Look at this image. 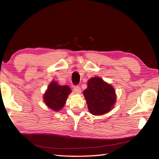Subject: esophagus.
<instances>
[{"instance_id":"obj_1","label":"esophagus","mask_w":159,"mask_h":159,"mask_svg":"<svg viewBox=\"0 0 159 159\" xmlns=\"http://www.w3.org/2000/svg\"><path fill=\"white\" fill-rule=\"evenodd\" d=\"M74 92L77 94H79L81 92V89H80V87L79 86H75L74 88Z\"/></svg>"}]
</instances>
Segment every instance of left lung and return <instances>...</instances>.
Wrapping results in <instances>:
<instances>
[{
  "instance_id": "obj_1",
  "label": "left lung",
  "mask_w": 159,
  "mask_h": 159,
  "mask_svg": "<svg viewBox=\"0 0 159 159\" xmlns=\"http://www.w3.org/2000/svg\"><path fill=\"white\" fill-rule=\"evenodd\" d=\"M88 110L93 116L109 113L116 102L115 89L100 77H92L87 82V89L83 91Z\"/></svg>"
}]
</instances>
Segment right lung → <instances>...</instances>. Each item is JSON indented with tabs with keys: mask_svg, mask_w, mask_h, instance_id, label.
Listing matches in <instances>:
<instances>
[{
	"mask_svg": "<svg viewBox=\"0 0 159 159\" xmlns=\"http://www.w3.org/2000/svg\"><path fill=\"white\" fill-rule=\"evenodd\" d=\"M72 92L67 85H60L55 80L50 83L43 94V99L46 105L55 111L61 110L69 94Z\"/></svg>",
	"mask_w": 159,
	"mask_h": 159,
	"instance_id": "obj_1",
	"label": "right lung"
}]
</instances>
